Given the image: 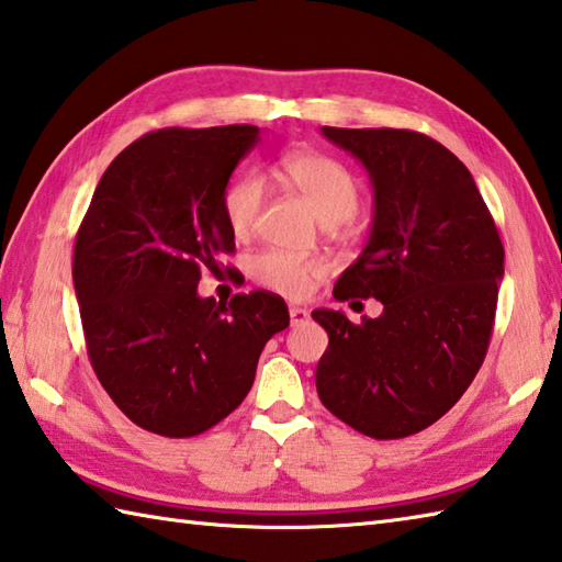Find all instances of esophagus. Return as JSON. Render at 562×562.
I'll return each mask as SVG.
<instances>
[{
  "label": "esophagus",
  "mask_w": 562,
  "mask_h": 562,
  "mask_svg": "<svg viewBox=\"0 0 562 562\" xmlns=\"http://www.w3.org/2000/svg\"><path fill=\"white\" fill-rule=\"evenodd\" d=\"M306 318H310V310H304V306H290V322H292V326L304 324Z\"/></svg>",
  "instance_id": "obj_1"
}]
</instances>
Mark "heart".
<instances>
[{
	"instance_id": "1",
	"label": "heart",
	"mask_w": 562,
	"mask_h": 562,
	"mask_svg": "<svg viewBox=\"0 0 562 562\" xmlns=\"http://www.w3.org/2000/svg\"><path fill=\"white\" fill-rule=\"evenodd\" d=\"M274 172L296 194H302V200L312 206L318 222L326 226L348 222L360 204L358 178L344 162L326 156V153L292 150L280 158ZM262 196H266V190H262V182L256 175L248 172L228 182L222 196V214L236 238H248L252 234ZM250 274L262 288L296 300V296L310 294L314 284L324 278L326 262L322 258L262 250L250 260Z\"/></svg>"
}]
</instances>
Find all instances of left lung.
<instances>
[{"instance_id": "1", "label": "left lung", "mask_w": 562, "mask_h": 562, "mask_svg": "<svg viewBox=\"0 0 562 562\" xmlns=\"http://www.w3.org/2000/svg\"><path fill=\"white\" fill-rule=\"evenodd\" d=\"M322 134L366 165L375 190L368 246L334 296H375L382 314L353 324L344 312H312L328 334L318 400L378 441L419 434L463 397L487 356L504 278L499 231L470 170L438 140L406 128Z\"/></svg>"}]
</instances>
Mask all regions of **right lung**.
I'll return each mask as SVG.
<instances>
[{
  "label": "right lung",
  "mask_w": 562,
  "mask_h": 562,
  "mask_svg": "<svg viewBox=\"0 0 562 562\" xmlns=\"http://www.w3.org/2000/svg\"><path fill=\"white\" fill-rule=\"evenodd\" d=\"M258 126L160 128L131 143L99 180L72 252L92 368L136 426L200 436L236 409L268 340L290 326L282 296L202 300L204 270L234 252L222 196ZM228 270V268H226Z\"/></svg>",
  "instance_id": "right-lung-1"
}]
</instances>
